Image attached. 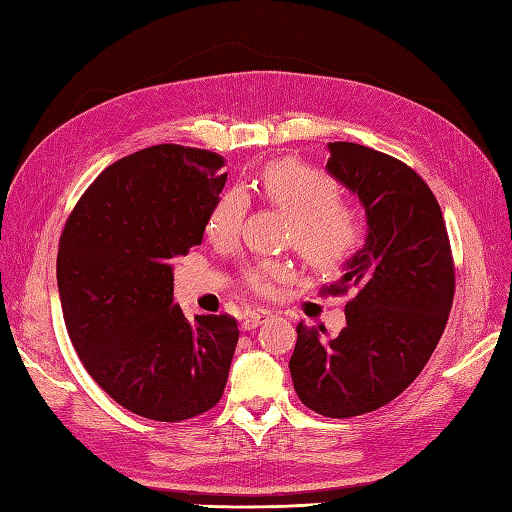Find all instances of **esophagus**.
Segmentation results:
<instances>
[{"label":"esophagus","instance_id":"1","mask_svg":"<svg viewBox=\"0 0 512 512\" xmlns=\"http://www.w3.org/2000/svg\"><path fill=\"white\" fill-rule=\"evenodd\" d=\"M270 317V310H250L244 321H242V328L244 330H255L259 323H264Z\"/></svg>","mask_w":512,"mask_h":512}]
</instances>
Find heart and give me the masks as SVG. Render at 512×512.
I'll return each mask as SVG.
<instances>
[{
  "instance_id": "heart-1",
  "label": "heart",
  "mask_w": 512,
  "mask_h": 512,
  "mask_svg": "<svg viewBox=\"0 0 512 512\" xmlns=\"http://www.w3.org/2000/svg\"><path fill=\"white\" fill-rule=\"evenodd\" d=\"M257 191L290 217V242L314 270H334L361 244V220L341 200L339 184L328 173L299 160H275L262 169ZM242 189H228L211 206L204 231L213 242L235 239L246 215ZM290 277V266L264 259L244 270L246 286L257 295H273Z\"/></svg>"
}]
</instances>
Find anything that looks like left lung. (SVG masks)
Instances as JSON below:
<instances>
[{"mask_svg": "<svg viewBox=\"0 0 512 512\" xmlns=\"http://www.w3.org/2000/svg\"><path fill=\"white\" fill-rule=\"evenodd\" d=\"M328 173L365 206V246L323 295H347V325L330 341L297 325L290 374L303 405L325 418L376 411L427 365L453 306L455 270L436 195L383 151L330 143Z\"/></svg>", "mask_w": 512, "mask_h": 512, "instance_id": "8db88e82", "label": "left lung"}]
</instances>
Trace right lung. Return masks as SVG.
Here are the masks:
<instances>
[{"label": "right lung", "instance_id": "obj_1", "mask_svg": "<svg viewBox=\"0 0 512 512\" xmlns=\"http://www.w3.org/2000/svg\"><path fill=\"white\" fill-rule=\"evenodd\" d=\"M224 184V158L213 151L140 149L90 184L61 233L57 284L70 341L99 387L143 418L189 420L224 394L237 321L184 317L171 268L202 244Z\"/></svg>", "mask_w": 512, "mask_h": 512}]
</instances>
